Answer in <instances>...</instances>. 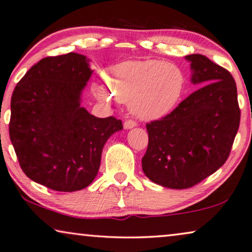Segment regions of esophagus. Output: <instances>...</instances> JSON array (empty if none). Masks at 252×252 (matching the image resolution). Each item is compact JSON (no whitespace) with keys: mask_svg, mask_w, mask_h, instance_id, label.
Instances as JSON below:
<instances>
[{"mask_svg":"<svg viewBox=\"0 0 252 252\" xmlns=\"http://www.w3.org/2000/svg\"><path fill=\"white\" fill-rule=\"evenodd\" d=\"M137 126V123L135 122V121H131V120H128V121H126V122L123 123V126H124V129H132V128H135V126Z\"/></svg>","mask_w":252,"mask_h":252,"instance_id":"obj_1","label":"esophagus"}]
</instances>
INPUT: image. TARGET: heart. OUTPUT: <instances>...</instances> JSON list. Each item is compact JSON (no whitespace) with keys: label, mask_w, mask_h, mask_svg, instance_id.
I'll return each mask as SVG.
<instances>
[{"label":"heart","mask_w":252,"mask_h":252,"mask_svg":"<svg viewBox=\"0 0 252 252\" xmlns=\"http://www.w3.org/2000/svg\"><path fill=\"white\" fill-rule=\"evenodd\" d=\"M105 79L108 89L93 86L96 98L128 102L130 112L143 121H157L172 113L186 86L182 70L159 60L120 62L106 70Z\"/></svg>","instance_id":"obj_1"}]
</instances>
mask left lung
Here are the masks:
<instances>
[{
    "label": "left lung",
    "instance_id": "left-lung-1",
    "mask_svg": "<svg viewBox=\"0 0 252 252\" xmlns=\"http://www.w3.org/2000/svg\"><path fill=\"white\" fill-rule=\"evenodd\" d=\"M186 59L191 82L200 87L168 115L146 124L142 159L144 174L170 189H188L217 172L229 157L241 119L230 72L200 54Z\"/></svg>",
    "mask_w": 252,
    "mask_h": 252
}]
</instances>
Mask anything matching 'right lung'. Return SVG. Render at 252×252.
Here are the masks:
<instances>
[{"label": "right lung", "mask_w": 252, "mask_h": 252, "mask_svg": "<svg viewBox=\"0 0 252 252\" xmlns=\"http://www.w3.org/2000/svg\"><path fill=\"white\" fill-rule=\"evenodd\" d=\"M92 72L80 54L49 56L13 90L10 140L25 175L49 189L72 192L90 186L107 139L123 129L121 120L99 119L80 106Z\"/></svg>", "instance_id": "right-lung-1"}]
</instances>
